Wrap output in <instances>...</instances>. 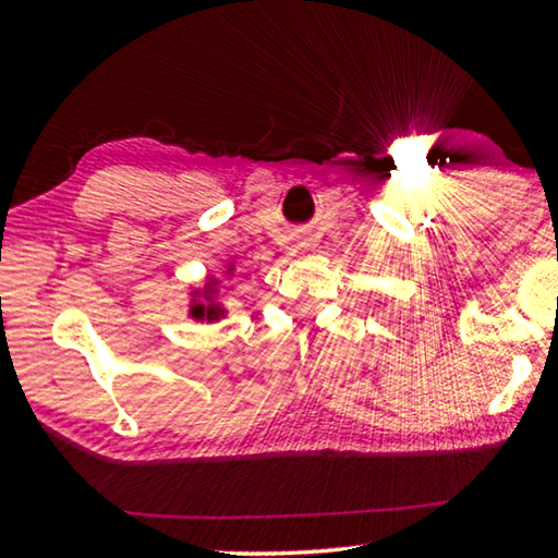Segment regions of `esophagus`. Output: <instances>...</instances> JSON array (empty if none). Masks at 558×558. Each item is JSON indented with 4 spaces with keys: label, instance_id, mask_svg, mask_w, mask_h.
Returning <instances> with one entry per match:
<instances>
[{
    "label": "esophagus",
    "instance_id": "34e87169",
    "mask_svg": "<svg viewBox=\"0 0 558 558\" xmlns=\"http://www.w3.org/2000/svg\"><path fill=\"white\" fill-rule=\"evenodd\" d=\"M305 245H307L305 241H298V248H305Z\"/></svg>",
    "mask_w": 558,
    "mask_h": 558
}]
</instances>
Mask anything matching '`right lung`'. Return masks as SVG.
Instances as JSON below:
<instances>
[{"label":"right lung","instance_id":"right-lung-1","mask_svg":"<svg viewBox=\"0 0 558 558\" xmlns=\"http://www.w3.org/2000/svg\"><path fill=\"white\" fill-rule=\"evenodd\" d=\"M235 266L233 263H226V270L223 276H206L204 286L202 288H192L189 290V317L194 319V323H202V325H214L229 315V310L221 302V282L226 278H233Z\"/></svg>","mask_w":558,"mask_h":558}]
</instances>
